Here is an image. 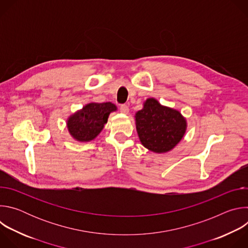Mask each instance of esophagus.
Returning a JSON list of instances; mask_svg holds the SVG:
<instances>
[{
	"mask_svg": "<svg viewBox=\"0 0 248 248\" xmlns=\"http://www.w3.org/2000/svg\"><path fill=\"white\" fill-rule=\"evenodd\" d=\"M120 111L123 113V114H128V112H129V107L128 106L126 105V104H123V105H121V107H120Z\"/></svg>",
	"mask_w": 248,
	"mask_h": 248,
	"instance_id": "esophagus-1",
	"label": "esophagus"
}]
</instances>
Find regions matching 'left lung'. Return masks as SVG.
I'll list each match as a JSON object with an SVG mask.
<instances>
[{
    "label": "left lung",
    "instance_id": "left-lung-1",
    "mask_svg": "<svg viewBox=\"0 0 248 248\" xmlns=\"http://www.w3.org/2000/svg\"><path fill=\"white\" fill-rule=\"evenodd\" d=\"M140 142L155 153L170 151L184 137L186 120L174 109L162 106L156 99L144 102L143 109L135 114Z\"/></svg>",
    "mask_w": 248,
    "mask_h": 248
}]
</instances>
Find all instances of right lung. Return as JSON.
<instances>
[{
	"mask_svg": "<svg viewBox=\"0 0 248 248\" xmlns=\"http://www.w3.org/2000/svg\"><path fill=\"white\" fill-rule=\"evenodd\" d=\"M117 111L116 105L107 103H89L67 119V129L80 142L93 140L107 124L110 113Z\"/></svg>",
	"mask_w": 248,
	"mask_h": 248,
	"instance_id": "add662e5",
	"label": "right lung"
}]
</instances>
